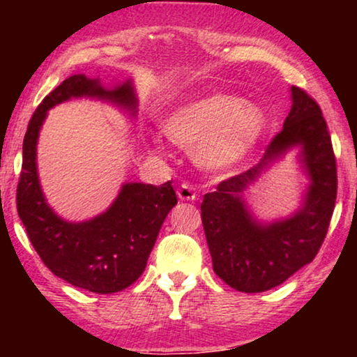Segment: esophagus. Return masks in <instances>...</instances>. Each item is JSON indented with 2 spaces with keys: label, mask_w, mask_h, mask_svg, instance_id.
Returning <instances> with one entry per match:
<instances>
[{
  "label": "esophagus",
  "mask_w": 357,
  "mask_h": 357,
  "mask_svg": "<svg viewBox=\"0 0 357 357\" xmlns=\"http://www.w3.org/2000/svg\"><path fill=\"white\" fill-rule=\"evenodd\" d=\"M177 197L180 199H183V202H188V199L197 198V193H195V190H193L192 185L183 183V185H180V187L177 188Z\"/></svg>",
  "instance_id": "34e87169"
}]
</instances>
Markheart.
Listing matches in <instances>:
<instances>
[{"label": "heart", "instance_id": "1", "mask_svg": "<svg viewBox=\"0 0 357 357\" xmlns=\"http://www.w3.org/2000/svg\"><path fill=\"white\" fill-rule=\"evenodd\" d=\"M265 130L260 107L229 94L197 97L162 120L164 135L180 148H195V159L208 170L236 167L255 149Z\"/></svg>", "mask_w": 357, "mask_h": 357}]
</instances>
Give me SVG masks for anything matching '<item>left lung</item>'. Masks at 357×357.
Listing matches in <instances>:
<instances>
[{
	"instance_id": "left-lung-1",
	"label": "left lung",
	"mask_w": 357,
	"mask_h": 357,
	"mask_svg": "<svg viewBox=\"0 0 357 357\" xmlns=\"http://www.w3.org/2000/svg\"><path fill=\"white\" fill-rule=\"evenodd\" d=\"M292 105L255 167L222 180L202 203L204 236L213 270L234 289L263 292L280 286L314 260L328 231L336 202V159L328 126L317 102L291 87ZM301 148L311 183L303 206L289 218L268 225L248 211L243 192L291 147Z\"/></svg>"
}]
</instances>
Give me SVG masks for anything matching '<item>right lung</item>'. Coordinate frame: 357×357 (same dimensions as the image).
Returning <instances> with one entry per match:
<instances>
[{
    "label": "right lung",
    "instance_id": "obj_1",
    "mask_svg": "<svg viewBox=\"0 0 357 357\" xmlns=\"http://www.w3.org/2000/svg\"><path fill=\"white\" fill-rule=\"evenodd\" d=\"M73 97L110 100L133 116L138 104L131 81L107 91L99 79L75 75L53 89L33 112L24 136L17 214L53 275L81 289L112 294L126 289L143 275L164 219L177 204V195L172 182L160 187L125 183L112 206L89 221L70 222L56 216L38 182L37 139L47 112Z\"/></svg>",
    "mask_w": 357,
    "mask_h": 357
}]
</instances>
